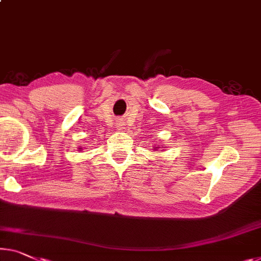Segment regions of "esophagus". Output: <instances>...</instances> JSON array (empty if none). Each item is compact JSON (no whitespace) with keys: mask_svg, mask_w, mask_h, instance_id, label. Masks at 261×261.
<instances>
[{"mask_svg":"<svg viewBox=\"0 0 261 261\" xmlns=\"http://www.w3.org/2000/svg\"><path fill=\"white\" fill-rule=\"evenodd\" d=\"M122 126H123V125H122V123H120V122H118V123H117V129H119V130H122Z\"/></svg>","mask_w":261,"mask_h":261,"instance_id":"obj_1","label":"esophagus"}]
</instances>
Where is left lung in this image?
<instances>
[{"label":"left lung","instance_id":"left-lung-1","mask_svg":"<svg viewBox=\"0 0 261 261\" xmlns=\"http://www.w3.org/2000/svg\"><path fill=\"white\" fill-rule=\"evenodd\" d=\"M158 147H159V146H155V147H154V149H153V150H157V149H158ZM162 147H164V146H162Z\"/></svg>","mask_w":261,"mask_h":261}]
</instances>
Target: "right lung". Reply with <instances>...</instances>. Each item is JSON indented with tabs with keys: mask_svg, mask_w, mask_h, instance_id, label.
<instances>
[{
	"mask_svg": "<svg viewBox=\"0 0 261 261\" xmlns=\"http://www.w3.org/2000/svg\"><path fill=\"white\" fill-rule=\"evenodd\" d=\"M79 149H82V147H79ZM81 151V150H80Z\"/></svg>",
	"mask_w": 261,
	"mask_h": 261,
	"instance_id": "add662e5",
	"label": "right lung"
}]
</instances>
